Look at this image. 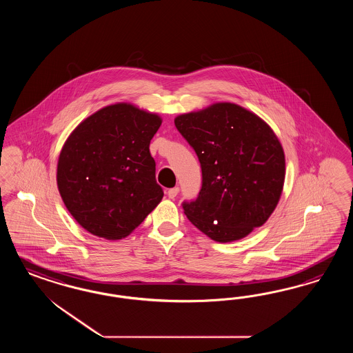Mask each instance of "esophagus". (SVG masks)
Segmentation results:
<instances>
[{
  "mask_svg": "<svg viewBox=\"0 0 353 353\" xmlns=\"http://www.w3.org/2000/svg\"><path fill=\"white\" fill-rule=\"evenodd\" d=\"M179 192H180V189H179V188L176 186V188H172V189H170L167 194H168V196H170L171 199H174V198L177 196V194H179Z\"/></svg>",
  "mask_w": 353,
  "mask_h": 353,
  "instance_id": "obj_1",
  "label": "esophagus"
}]
</instances>
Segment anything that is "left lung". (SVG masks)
<instances>
[{
    "mask_svg": "<svg viewBox=\"0 0 353 353\" xmlns=\"http://www.w3.org/2000/svg\"><path fill=\"white\" fill-rule=\"evenodd\" d=\"M202 167V189L183 212L216 242L245 238L267 223L285 182V152L273 129L245 107L219 102L174 119Z\"/></svg>",
    "mask_w": 353,
    "mask_h": 353,
    "instance_id": "8db88e82",
    "label": "left lung"
}]
</instances>
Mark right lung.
Instances as JSON below:
<instances>
[{"label": "right lung", "mask_w": 353, "mask_h": 353, "mask_svg": "<svg viewBox=\"0 0 353 353\" xmlns=\"http://www.w3.org/2000/svg\"><path fill=\"white\" fill-rule=\"evenodd\" d=\"M158 114L115 103L83 120L65 139L57 165L64 205L86 232L108 241L128 236L161 203L150 141Z\"/></svg>", "instance_id": "right-lung-1"}]
</instances>
